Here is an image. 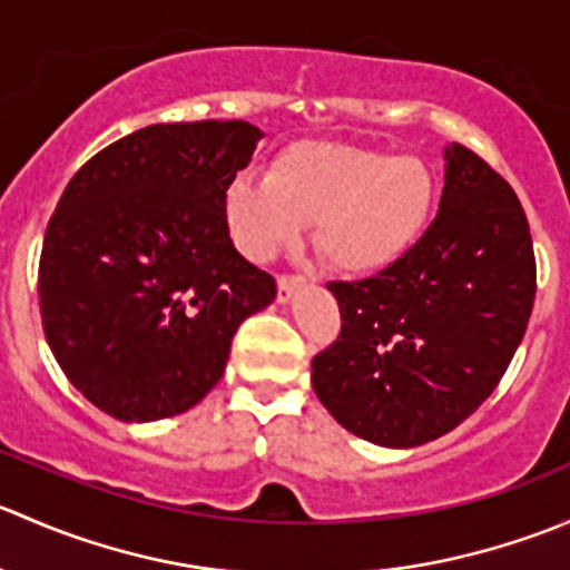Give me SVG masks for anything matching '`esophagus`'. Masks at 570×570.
Returning a JSON list of instances; mask_svg holds the SVG:
<instances>
[{"mask_svg": "<svg viewBox=\"0 0 570 570\" xmlns=\"http://www.w3.org/2000/svg\"><path fill=\"white\" fill-rule=\"evenodd\" d=\"M308 281L303 278V275H281L278 278V303H289L292 295H295L297 289H303Z\"/></svg>", "mask_w": 570, "mask_h": 570, "instance_id": "1", "label": "esophagus"}]
</instances>
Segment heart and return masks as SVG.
Returning a JSON list of instances; mask_svg holds the SVG:
<instances>
[{
  "instance_id": "obj_1",
  "label": "heart",
  "mask_w": 570,
  "mask_h": 570,
  "mask_svg": "<svg viewBox=\"0 0 570 570\" xmlns=\"http://www.w3.org/2000/svg\"><path fill=\"white\" fill-rule=\"evenodd\" d=\"M433 178L422 159L336 142H292L267 178L228 184L223 212L234 245L269 262L317 223L314 243L333 269L370 275L405 256L428 223Z\"/></svg>"
}]
</instances>
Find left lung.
I'll return each instance as SVG.
<instances>
[{
  "label": "left lung",
  "mask_w": 570,
  "mask_h": 570,
  "mask_svg": "<svg viewBox=\"0 0 570 570\" xmlns=\"http://www.w3.org/2000/svg\"><path fill=\"white\" fill-rule=\"evenodd\" d=\"M439 215L392 267L331 281L338 338L314 355L331 416L381 446H419L455 430L499 386L534 303L524 206L471 148H446Z\"/></svg>",
  "instance_id": "8db88e82"
}]
</instances>
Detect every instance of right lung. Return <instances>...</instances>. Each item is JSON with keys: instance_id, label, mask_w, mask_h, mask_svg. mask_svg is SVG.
Segmentation results:
<instances>
[{"instance_id": "right-lung-1", "label": "right lung", "mask_w": 570, "mask_h": 570, "mask_svg": "<svg viewBox=\"0 0 570 570\" xmlns=\"http://www.w3.org/2000/svg\"><path fill=\"white\" fill-rule=\"evenodd\" d=\"M262 131L154 124L73 174L46 226L40 322L68 381L120 422L198 405L275 278L232 243L223 198Z\"/></svg>"}]
</instances>
